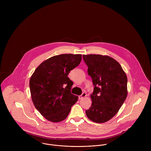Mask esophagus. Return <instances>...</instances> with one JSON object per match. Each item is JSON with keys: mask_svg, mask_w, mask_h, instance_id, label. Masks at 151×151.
Instances as JSON below:
<instances>
[{"mask_svg": "<svg viewBox=\"0 0 151 151\" xmlns=\"http://www.w3.org/2000/svg\"><path fill=\"white\" fill-rule=\"evenodd\" d=\"M86 96H87V94H86V93H83L81 95H80V96H79V99H82L84 98L85 97H86Z\"/></svg>", "mask_w": 151, "mask_h": 151, "instance_id": "1", "label": "esophagus"}]
</instances>
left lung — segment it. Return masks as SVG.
<instances>
[{"label": "left lung", "instance_id": "8db88e82", "mask_svg": "<svg viewBox=\"0 0 151 151\" xmlns=\"http://www.w3.org/2000/svg\"><path fill=\"white\" fill-rule=\"evenodd\" d=\"M93 81L92 104L86 111L88 119L103 123L118 112L127 96V77L119 63L113 58L99 54L83 55Z\"/></svg>", "mask_w": 151, "mask_h": 151}]
</instances>
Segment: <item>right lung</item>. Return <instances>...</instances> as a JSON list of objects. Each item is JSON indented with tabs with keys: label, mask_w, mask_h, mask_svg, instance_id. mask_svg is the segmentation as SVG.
I'll use <instances>...</instances> for the list:
<instances>
[{
	"label": "right lung",
	"mask_w": 151,
	"mask_h": 151,
	"mask_svg": "<svg viewBox=\"0 0 151 151\" xmlns=\"http://www.w3.org/2000/svg\"><path fill=\"white\" fill-rule=\"evenodd\" d=\"M81 59V54L55 55L42 62L32 75L29 85L33 103L47 120L65 119L78 101V97L70 92L73 83L68 76Z\"/></svg>",
	"instance_id": "obj_1"
}]
</instances>
